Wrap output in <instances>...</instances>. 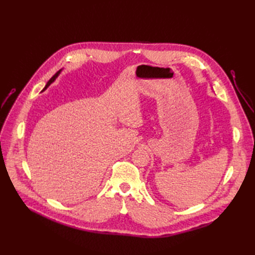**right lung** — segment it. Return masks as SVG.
Instances as JSON below:
<instances>
[{
	"instance_id": "obj_1",
	"label": "right lung",
	"mask_w": 255,
	"mask_h": 255,
	"mask_svg": "<svg viewBox=\"0 0 255 255\" xmlns=\"http://www.w3.org/2000/svg\"><path fill=\"white\" fill-rule=\"evenodd\" d=\"M61 71H63V69H60V70H59V71H58V72H57V73H56L55 75H53V76H52V78H51V80H50V81H49V82H48L47 84H45V86H44V88H43V89L41 90V92H42V91H44L45 89H47V88H48V87L50 86V85H51L52 83H54V82H55V80H56V79L58 78V75L60 74V72H61Z\"/></svg>"
}]
</instances>
